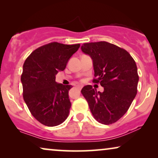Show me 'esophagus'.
Wrapping results in <instances>:
<instances>
[{"label":"esophagus","instance_id":"esophagus-1","mask_svg":"<svg viewBox=\"0 0 158 158\" xmlns=\"http://www.w3.org/2000/svg\"><path fill=\"white\" fill-rule=\"evenodd\" d=\"M76 88H77V89H78V90H81L82 86H81V85H76Z\"/></svg>","mask_w":158,"mask_h":158}]
</instances>
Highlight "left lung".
I'll return each mask as SVG.
<instances>
[{
  "instance_id": "8db88e82",
  "label": "left lung",
  "mask_w": 158,
  "mask_h": 158,
  "mask_svg": "<svg viewBox=\"0 0 158 158\" xmlns=\"http://www.w3.org/2000/svg\"><path fill=\"white\" fill-rule=\"evenodd\" d=\"M81 49L93 60V82L104 88L103 93L97 92L88 85L81 90L82 94L95 119L103 124H114L126 114L137 95L136 62L124 49L104 41L85 43Z\"/></svg>"
}]
</instances>
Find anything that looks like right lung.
<instances>
[{
    "label": "right lung",
    "instance_id": "right-lung-1",
    "mask_svg": "<svg viewBox=\"0 0 158 158\" xmlns=\"http://www.w3.org/2000/svg\"><path fill=\"white\" fill-rule=\"evenodd\" d=\"M80 44L50 42L36 49L26 59L21 81L23 98L32 116L47 127L62 124L68 118L72 85L55 82V75L64 70Z\"/></svg>",
    "mask_w": 158,
    "mask_h": 158
}]
</instances>
